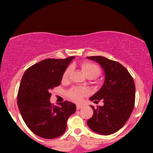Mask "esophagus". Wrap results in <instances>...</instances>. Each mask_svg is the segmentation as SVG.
<instances>
[{"instance_id": "obj_1", "label": "esophagus", "mask_w": 153, "mask_h": 153, "mask_svg": "<svg viewBox=\"0 0 153 153\" xmlns=\"http://www.w3.org/2000/svg\"><path fill=\"white\" fill-rule=\"evenodd\" d=\"M82 105H77V106H76V108H77V109H80V108H82Z\"/></svg>"}]
</instances>
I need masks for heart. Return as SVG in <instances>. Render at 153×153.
Here are the masks:
<instances>
[{
	"label": "heart",
	"instance_id": "obj_1",
	"mask_svg": "<svg viewBox=\"0 0 153 153\" xmlns=\"http://www.w3.org/2000/svg\"><path fill=\"white\" fill-rule=\"evenodd\" d=\"M82 71L88 78L93 79L96 78L101 73V69L97 65L93 62H85L81 65ZM72 71V67H68L62 75V80H67L69 78L70 74ZM88 94L87 90L84 88H74L71 89L68 93V96L71 100L75 102H80L82 99V97L86 96Z\"/></svg>",
	"mask_w": 153,
	"mask_h": 153
}]
</instances>
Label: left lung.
<instances>
[{
  "mask_svg": "<svg viewBox=\"0 0 153 153\" xmlns=\"http://www.w3.org/2000/svg\"><path fill=\"white\" fill-rule=\"evenodd\" d=\"M101 65L105 73V80L99 91L90 98L103 106H97L94 114L87 121L91 130L98 134L115 133L125 124L134 106L135 85L132 77L122 65L101 56L87 57Z\"/></svg>",
  "mask_w": 153,
  "mask_h": 153,
  "instance_id": "left-lung-1",
  "label": "left lung"
}]
</instances>
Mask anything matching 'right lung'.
Instances as JSON below:
<instances>
[{"label": "right lung", "instance_id": "right-lung-1", "mask_svg": "<svg viewBox=\"0 0 153 153\" xmlns=\"http://www.w3.org/2000/svg\"><path fill=\"white\" fill-rule=\"evenodd\" d=\"M75 57L65 59H46L31 66L21 80L17 103L29 129L42 138L54 139L65 131L69 117L76 106L70 101L53 106L51 91L59 86L63 73Z\"/></svg>", "mask_w": 153, "mask_h": 153}]
</instances>
